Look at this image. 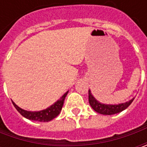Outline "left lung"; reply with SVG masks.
Listing matches in <instances>:
<instances>
[{
    "mask_svg": "<svg viewBox=\"0 0 147 147\" xmlns=\"http://www.w3.org/2000/svg\"><path fill=\"white\" fill-rule=\"evenodd\" d=\"M133 100H134V98L125 102V103H121V104L105 105L102 104V103L99 102L98 100H96V98L92 96V94L91 93L90 90L88 92L89 104L96 112H97L99 114H101V115H115L117 113H119L125 109H127V107L131 105V103L133 102Z\"/></svg>",
    "mask_w": 147,
    "mask_h": 147,
    "instance_id": "1",
    "label": "left lung"
}]
</instances>
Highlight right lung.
I'll return each mask as SVG.
<instances>
[{
    "mask_svg": "<svg viewBox=\"0 0 147 147\" xmlns=\"http://www.w3.org/2000/svg\"><path fill=\"white\" fill-rule=\"evenodd\" d=\"M68 92H67L66 93L64 94L61 96V98L58 100L55 104L51 105L47 109L41 110V111H28V110H24L20 108L14 102H13V101L12 102H13V105L15 107V109L20 112L21 115H23L26 119L37 122H49L52 120L53 119H55L56 116L59 115V114L62 110L64 101H65V99Z\"/></svg>",
    "mask_w": 147,
    "mask_h": 147,
    "instance_id": "obj_1",
    "label": "right lung"
}]
</instances>
